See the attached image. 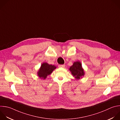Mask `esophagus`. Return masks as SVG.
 <instances>
[{"label": "esophagus", "mask_w": 120, "mask_h": 120, "mask_svg": "<svg viewBox=\"0 0 120 120\" xmlns=\"http://www.w3.org/2000/svg\"><path fill=\"white\" fill-rule=\"evenodd\" d=\"M58 67L64 68V67H65V65L64 64H59V65H58Z\"/></svg>", "instance_id": "obj_1"}]
</instances>
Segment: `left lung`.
Segmentation results:
<instances>
[{
	"instance_id": "1",
	"label": "left lung",
	"mask_w": 120,
	"mask_h": 120,
	"mask_svg": "<svg viewBox=\"0 0 120 120\" xmlns=\"http://www.w3.org/2000/svg\"><path fill=\"white\" fill-rule=\"evenodd\" d=\"M69 70L73 76L76 79H79L82 78L84 75V71L82 67V64L79 61H76L73 63L72 66L69 68Z\"/></svg>"
}]
</instances>
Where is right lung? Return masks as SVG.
<instances>
[{"label": "right lung", "mask_w": 120, "mask_h": 120, "mask_svg": "<svg viewBox=\"0 0 120 120\" xmlns=\"http://www.w3.org/2000/svg\"><path fill=\"white\" fill-rule=\"evenodd\" d=\"M56 67L54 65L49 64L47 63H43L38 71V76L41 79H45L50 75Z\"/></svg>", "instance_id": "obj_1"}]
</instances>
